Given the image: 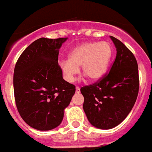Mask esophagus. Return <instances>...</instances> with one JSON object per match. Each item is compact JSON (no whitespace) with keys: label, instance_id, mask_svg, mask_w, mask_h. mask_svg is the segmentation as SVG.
<instances>
[{"label":"esophagus","instance_id":"34e87169","mask_svg":"<svg viewBox=\"0 0 152 152\" xmlns=\"http://www.w3.org/2000/svg\"><path fill=\"white\" fill-rule=\"evenodd\" d=\"M75 91H76L77 94L80 93V88H79V87H76V88H75Z\"/></svg>","mask_w":152,"mask_h":152}]
</instances>
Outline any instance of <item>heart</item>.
I'll return each instance as SVG.
<instances>
[{"label":"heart","instance_id":"b5f03b06","mask_svg":"<svg viewBox=\"0 0 152 152\" xmlns=\"http://www.w3.org/2000/svg\"><path fill=\"white\" fill-rule=\"evenodd\" d=\"M113 48L110 42H86L78 46L69 54V59L60 63L64 78L73 82L81 66L82 74L90 81L98 80L106 73L110 63Z\"/></svg>","mask_w":152,"mask_h":152}]
</instances>
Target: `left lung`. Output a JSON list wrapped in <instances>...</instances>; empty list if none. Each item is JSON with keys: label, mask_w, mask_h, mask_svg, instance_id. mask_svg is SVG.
Returning a JSON list of instances; mask_svg holds the SVG:
<instances>
[{"label": "left lung", "mask_w": 152, "mask_h": 152, "mask_svg": "<svg viewBox=\"0 0 152 152\" xmlns=\"http://www.w3.org/2000/svg\"><path fill=\"white\" fill-rule=\"evenodd\" d=\"M116 58L109 74L98 83L82 87L83 108L89 123L109 130L120 125L131 111L139 92L138 65L134 54L110 36Z\"/></svg>", "instance_id": "left-lung-1"}]
</instances>
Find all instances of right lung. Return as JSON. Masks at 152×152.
Masks as SVG:
<instances>
[{"mask_svg": "<svg viewBox=\"0 0 152 152\" xmlns=\"http://www.w3.org/2000/svg\"><path fill=\"white\" fill-rule=\"evenodd\" d=\"M67 37H41L23 51L13 75L17 110L28 126L50 131L59 126L75 86L63 78L58 53Z\"/></svg>", "mask_w": 152, "mask_h": 152, "instance_id": "1", "label": "right lung"}]
</instances>
